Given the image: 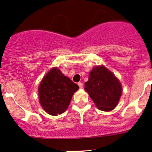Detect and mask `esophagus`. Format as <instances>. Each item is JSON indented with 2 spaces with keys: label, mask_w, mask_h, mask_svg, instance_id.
I'll return each instance as SVG.
<instances>
[{
  "label": "esophagus",
  "mask_w": 152,
  "mask_h": 152,
  "mask_svg": "<svg viewBox=\"0 0 152 152\" xmlns=\"http://www.w3.org/2000/svg\"><path fill=\"white\" fill-rule=\"evenodd\" d=\"M78 85L79 86L80 88H82V87H83V84H82V82H79V83H78Z\"/></svg>",
  "instance_id": "34e87169"
}]
</instances>
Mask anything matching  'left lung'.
<instances>
[{"label": "left lung", "instance_id": "left-lung-1", "mask_svg": "<svg viewBox=\"0 0 152 152\" xmlns=\"http://www.w3.org/2000/svg\"><path fill=\"white\" fill-rule=\"evenodd\" d=\"M87 92L96 107L102 111H111L118 103L122 87L118 79L103 65L93 67L85 83Z\"/></svg>", "mask_w": 152, "mask_h": 152}]
</instances>
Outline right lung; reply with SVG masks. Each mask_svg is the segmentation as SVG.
Segmentation results:
<instances>
[{
  "label": "right lung",
  "instance_id": "add662e5",
  "mask_svg": "<svg viewBox=\"0 0 152 152\" xmlns=\"http://www.w3.org/2000/svg\"><path fill=\"white\" fill-rule=\"evenodd\" d=\"M79 86L73 83L57 67H53L42 79L38 87L39 103L47 113L57 115L68 107Z\"/></svg>",
  "mask_w": 152,
  "mask_h": 152
}]
</instances>
